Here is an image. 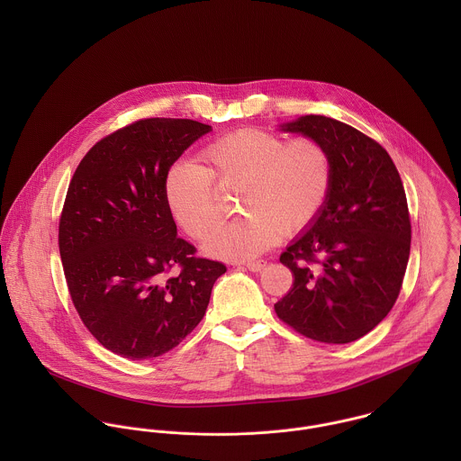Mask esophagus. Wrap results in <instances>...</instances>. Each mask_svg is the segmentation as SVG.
Here are the masks:
<instances>
[{"label":"esophagus","instance_id":"34e87169","mask_svg":"<svg viewBox=\"0 0 461 461\" xmlns=\"http://www.w3.org/2000/svg\"><path fill=\"white\" fill-rule=\"evenodd\" d=\"M264 266H266V261H249V263H245V267L250 269V271H261Z\"/></svg>","mask_w":461,"mask_h":461}]
</instances>
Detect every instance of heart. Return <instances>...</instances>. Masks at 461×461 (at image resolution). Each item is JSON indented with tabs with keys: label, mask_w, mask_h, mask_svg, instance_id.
<instances>
[{
	"label": "heart",
	"mask_w": 461,
	"mask_h": 461,
	"mask_svg": "<svg viewBox=\"0 0 461 461\" xmlns=\"http://www.w3.org/2000/svg\"><path fill=\"white\" fill-rule=\"evenodd\" d=\"M333 185L330 150L316 138L285 141L275 132L243 128L221 134L200 150V165L176 163L163 183L174 221L205 240L220 221L218 190H238V218L218 229L205 252L230 261L259 256L282 238L311 229Z\"/></svg>",
	"instance_id": "heart-1"
}]
</instances>
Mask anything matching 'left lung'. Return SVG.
I'll use <instances>...</instances> for the list:
<instances>
[{
	"mask_svg": "<svg viewBox=\"0 0 461 461\" xmlns=\"http://www.w3.org/2000/svg\"><path fill=\"white\" fill-rule=\"evenodd\" d=\"M280 128L325 143L333 185L318 221L280 256L294 282L275 312L309 339L353 342L391 312L402 285L411 225L399 172L378 141L335 119Z\"/></svg>",
	"mask_w": 461,
	"mask_h": 461,
	"instance_id": "left-lung-1",
	"label": "left lung"
}]
</instances>
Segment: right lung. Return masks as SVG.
<instances>
[{
  "mask_svg": "<svg viewBox=\"0 0 461 461\" xmlns=\"http://www.w3.org/2000/svg\"><path fill=\"white\" fill-rule=\"evenodd\" d=\"M211 126L141 119L97 141L77 165L59 225L70 300L110 351L145 360L176 348L202 321L225 264L177 238L163 183Z\"/></svg>",
  "mask_w": 461,
  "mask_h": 461,
  "instance_id": "obj_1",
  "label": "right lung"
}]
</instances>
